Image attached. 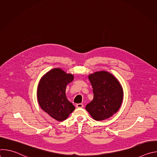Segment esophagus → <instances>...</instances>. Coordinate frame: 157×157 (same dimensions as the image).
Listing matches in <instances>:
<instances>
[{
    "instance_id": "obj_1",
    "label": "esophagus",
    "mask_w": 157,
    "mask_h": 157,
    "mask_svg": "<svg viewBox=\"0 0 157 157\" xmlns=\"http://www.w3.org/2000/svg\"><path fill=\"white\" fill-rule=\"evenodd\" d=\"M83 107H84V105H83L82 104L79 103V104H76V107H77V108H82Z\"/></svg>"
}]
</instances>
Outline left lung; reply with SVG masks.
I'll return each instance as SVG.
<instances>
[{"label": "left lung", "instance_id": "obj_1", "mask_svg": "<svg viewBox=\"0 0 157 157\" xmlns=\"http://www.w3.org/2000/svg\"><path fill=\"white\" fill-rule=\"evenodd\" d=\"M94 98L86 109L96 121H103L116 113L123 100V89L119 81L109 72L101 71L89 75Z\"/></svg>", "mask_w": 157, "mask_h": 157}]
</instances>
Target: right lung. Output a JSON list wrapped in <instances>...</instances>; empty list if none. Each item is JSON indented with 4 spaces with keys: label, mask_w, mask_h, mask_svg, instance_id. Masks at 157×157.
<instances>
[{
    "label": "right lung",
    "mask_w": 157,
    "mask_h": 157,
    "mask_svg": "<svg viewBox=\"0 0 157 157\" xmlns=\"http://www.w3.org/2000/svg\"><path fill=\"white\" fill-rule=\"evenodd\" d=\"M74 76L61 68H54L40 79L37 89V99L41 109L52 117L63 121L73 113L75 107L66 96V86Z\"/></svg>",
    "instance_id": "obj_1"
}]
</instances>
